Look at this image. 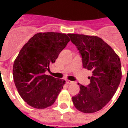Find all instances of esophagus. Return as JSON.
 Returning <instances> with one entry per match:
<instances>
[{
    "instance_id": "1",
    "label": "esophagus",
    "mask_w": 128,
    "mask_h": 128,
    "mask_svg": "<svg viewBox=\"0 0 128 128\" xmlns=\"http://www.w3.org/2000/svg\"><path fill=\"white\" fill-rule=\"evenodd\" d=\"M66 83L68 84H72V83H73V82H72V81H70V80H66Z\"/></svg>"
}]
</instances>
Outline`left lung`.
I'll list each match as a JSON object with an SVG mask.
<instances>
[{
	"label": "left lung",
	"instance_id": "left-lung-1",
	"mask_svg": "<svg viewBox=\"0 0 128 128\" xmlns=\"http://www.w3.org/2000/svg\"><path fill=\"white\" fill-rule=\"evenodd\" d=\"M68 36L81 54L83 67L92 72L88 86L78 83L80 92L72 97V102L79 111L94 113L109 102L119 86L120 59L111 46L98 36L79 34Z\"/></svg>",
	"mask_w": 128,
	"mask_h": 128
}]
</instances>
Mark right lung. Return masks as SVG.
<instances>
[{
    "label": "right lung",
    "instance_id": "obj_1",
    "mask_svg": "<svg viewBox=\"0 0 128 128\" xmlns=\"http://www.w3.org/2000/svg\"><path fill=\"white\" fill-rule=\"evenodd\" d=\"M70 41L64 33L34 34L23 46L13 64V78L24 101L36 109L55 102L66 81L45 74Z\"/></svg>",
    "mask_w": 128,
    "mask_h": 128
}]
</instances>
